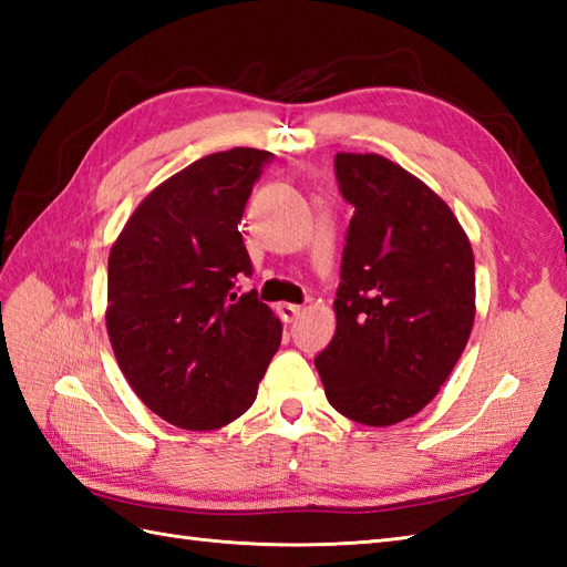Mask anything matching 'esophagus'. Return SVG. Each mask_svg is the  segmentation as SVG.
Instances as JSON below:
<instances>
[{
	"label": "esophagus",
	"mask_w": 567,
	"mask_h": 567,
	"mask_svg": "<svg viewBox=\"0 0 567 567\" xmlns=\"http://www.w3.org/2000/svg\"><path fill=\"white\" fill-rule=\"evenodd\" d=\"M299 311H302V307L290 305V302H280V305H277V315H280L282 321H295V319L299 317Z\"/></svg>",
	"instance_id": "obj_1"
}]
</instances>
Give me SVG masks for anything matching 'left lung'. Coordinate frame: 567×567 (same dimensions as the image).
Instances as JSON below:
<instances>
[{"mask_svg": "<svg viewBox=\"0 0 567 567\" xmlns=\"http://www.w3.org/2000/svg\"><path fill=\"white\" fill-rule=\"evenodd\" d=\"M348 224L336 333L315 358L329 404L365 426L421 412L475 321V258L439 195L375 153H336Z\"/></svg>", "mask_w": 567, "mask_h": 567, "instance_id": "1", "label": "left lung"}]
</instances>
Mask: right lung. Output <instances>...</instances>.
<instances>
[{"mask_svg":"<svg viewBox=\"0 0 567 567\" xmlns=\"http://www.w3.org/2000/svg\"><path fill=\"white\" fill-rule=\"evenodd\" d=\"M272 153L231 148L187 165L138 204L110 252L106 331L153 414L189 431L231 424L256 402L282 323L258 292L238 231Z\"/></svg>","mask_w":567,"mask_h":567,"instance_id":"add662e5","label":"right lung"}]
</instances>
